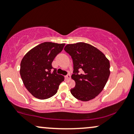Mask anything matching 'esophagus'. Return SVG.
<instances>
[{
	"label": "esophagus",
	"mask_w": 134,
	"mask_h": 134,
	"mask_svg": "<svg viewBox=\"0 0 134 134\" xmlns=\"http://www.w3.org/2000/svg\"><path fill=\"white\" fill-rule=\"evenodd\" d=\"M70 77H71V76H70V75L69 74H67V76H65V78H66V79H70Z\"/></svg>",
	"instance_id": "obj_1"
}]
</instances>
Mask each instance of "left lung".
<instances>
[{
	"label": "left lung",
	"instance_id": "left-lung-1",
	"mask_svg": "<svg viewBox=\"0 0 134 134\" xmlns=\"http://www.w3.org/2000/svg\"><path fill=\"white\" fill-rule=\"evenodd\" d=\"M64 50L73 61L71 77L76 86L70 90L72 96L83 101L94 98L103 90L110 76L109 60L98 49L86 43L68 44Z\"/></svg>",
	"mask_w": 134,
	"mask_h": 134
}]
</instances>
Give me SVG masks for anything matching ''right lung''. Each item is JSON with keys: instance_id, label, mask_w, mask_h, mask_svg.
Returning <instances> with one entry per match:
<instances>
[{"instance_id": "add662e5", "label": "right lung", "mask_w": 134, "mask_h": 134, "mask_svg": "<svg viewBox=\"0 0 134 134\" xmlns=\"http://www.w3.org/2000/svg\"><path fill=\"white\" fill-rule=\"evenodd\" d=\"M65 43L44 42L29 51L21 60L20 75L26 88L35 98L45 99L57 92L64 77L57 74L52 63Z\"/></svg>"}]
</instances>
